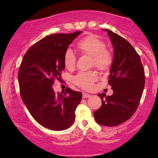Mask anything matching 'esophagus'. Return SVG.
Segmentation results:
<instances>
[{
    "label": "esophagus",
    "mask_w": 158,
    "mask_h": 158,
    "mask_svg": "<svg viewBox=\"0 0 158 158\" xmlns=\"http://www.w3.org/2000/svg\"><path fill=\"white\" fill-rule=\"evenodd\" d=\"M90 96H90V94H86V93H83V98H90Z\"/></svg>",
    "instance_id": "esophagus-1"
}]
</instances>
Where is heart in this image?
Listing matches in <instances>:
<instances>
[{"label":"heart","mask_w":158,"mask_h":158,"mask_svg":"<svg viewBox=\"0 0 158 158\" xmlns=\"http://www.w3.org/2000/svg\"><path fill=\"white\" fill-rule=\"evenodd\" d=\"M77 48L81 54L92 57L93 64L99 70H109L113 62L111 54L106 49L105 42L95 35H88L79 41ZM63 60L66 68L72 69L76 63V57L71 49H68L64 54ZM96 79L97 75L94 72H81L73 77V82L83 89L90 90Z\"/></svg>","instance_id":"heart-1"}]
</instances>
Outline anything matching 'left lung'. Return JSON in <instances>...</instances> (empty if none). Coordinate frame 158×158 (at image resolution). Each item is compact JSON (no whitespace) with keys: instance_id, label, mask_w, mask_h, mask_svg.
<instances>
[{"instance_id":"obj_1","label":"left lung","mask_w":158,"mask_h":158,"mask_svg":"<svg viewBox=\"0 0 158 158\" xmlns=\"http://www.w3.org/2000/svg\"><path fill=\"white\" fill-rule=\"evenodd\" d=\"M108 33L114 47L109 84L114 94L98 96L102 105L94 112L98 124L115 127L130 118L137 110L144 86V72L139 55L126 40L111 31Z\"/></svg>"}]
</instances>
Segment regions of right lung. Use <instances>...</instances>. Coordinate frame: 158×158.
Here are the masks:
<instances>
[{
    "label": "right lung",
    "mask_w": 158,
    "mask_h": 158,
    "mask_svg": "<svg viewBox=\"0 0 158 158\" xmlns=\"http://www.w3.org/2000/svg\"><path fill=\"white\" fill-rule=\"evenodd\" d=\"M82 31L55 34L35 43L23 56L18 79L20 94L31 115L42 126L55 131L68 129L75 121L81 92L67 88L56 94L52 85L65 68L64 54Z\"/></svg>",
    "instance_id": "right-lung-1"
}]
</instances>
